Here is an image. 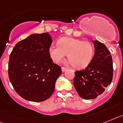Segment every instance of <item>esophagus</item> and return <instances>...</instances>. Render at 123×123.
Instances as JSON below:
<instances>
[{"label": "esophagus", "mask_w": 123, "mask_h": 123, "mask_svg": "<svg viewBox=\"0 0 123 123\" xmlns=\"http://www.w3.org/2000/svg\"><path fill=\"white\" fill-rule=\"evenodd\" d=\"M62 72H65L66 70H67V68L65 67H62Z\"/></svg>", "instance_id": "1"}]
</instances>
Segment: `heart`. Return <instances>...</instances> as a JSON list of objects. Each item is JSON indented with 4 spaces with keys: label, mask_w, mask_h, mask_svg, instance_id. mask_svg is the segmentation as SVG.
I'll return each instance as SVG.
<instances>
[{
    "label": "heart",
    "mask_w": 123,
    "mask_h": 123,
    "mask_svg": "<svg viewBox=\"0 0 123 123\" xmlns=\"http://www.w3.org/2000/svg\"><path fill=\"white\" fill-rule=\"evenodd\" d=\"M58 45L49 46L48 52L54 62L59 63L68 53L70 63L76 68H84L92 62L94 56L95 48L89 41L74 37H63L58 40Z\"/></svg>",
    "instance_id": "heart-1"
}]
</instances>
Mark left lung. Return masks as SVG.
<instances>
[{
	"label": "left lung",
	"mask_w": 123,
	"mask_h": 123,
	"mask_svg": "<svg viewBox=\"0 0 123 123\" xmlns=\"http://www.w3.org/2000/svg\"><path fill=\"white\" fill-rule=\"evenodd\" d=\"M95 55L92 62L84 70L75 71L74 86L79 96L94 99L102 94L113 77L112 56L103 43L93 41Z\"/></svg>",
	"instance_id": "8db88e82"
}]
</instances>
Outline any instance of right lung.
<instances>
[{
    "instance_id": "obj_1",
    "label": "right lung",
    "mask_w": 123,
    "mask_h": 123,
    "mask_svg": "<svg viewBox=\"0 0 123 123\" xmlns=\"http://www.w3.org/2000/svg\"><path fill=\"white\" fill-rule=\"evenodd\" d=\"M52 38L48 32L33 34L19 41L9 56L8 74L18 95L26 100L42 102L54 92L62 74L48 52Z\"/></svg>"
}]
</instances>
